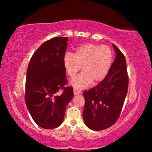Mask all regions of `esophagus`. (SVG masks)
Masks as SVG:
<instances>
[{"mask_svg":"<svg viewBox=\"0 0 152 152\" xmlns=\"http://www.w3.org/2000/svg\"><path fill=\"white\" fill-rule=\"evenodd\" d=\"M80 93H81L80 90H79V89H76V88H74V94L75 95V96H77V95L80 94Z\"/></svg>","mask_w":152,"mask_h":152,"instance_id":"obj_1","label":"esophagus"}]
</instances>
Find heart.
Returning <instances> with one entry per match:
<instances>
[{"mask_svg": "<svg viewBox=\"0 0 152 152\" xmlns=\"http://www.w3.org/2000/svg\"><path fill=\"white\" fill-rule=\"evenodd\" d=\"M114 61L113 52L107 45L89 42L76 48L74 54L66 53L63 65L68 76L74 78L80 69L83 72L71 80L72 86L78 89L88 87L94 81H102L107 75Z\"/></svg>", "mask_w": 152, "mask_h": 152, "instance_id": "obj_1", "label": "heart"}]
</instances>
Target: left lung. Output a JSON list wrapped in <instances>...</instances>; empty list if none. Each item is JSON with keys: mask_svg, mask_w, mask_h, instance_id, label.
Instances as JSON below:
<instances>
[{"mask_svg": "<svg viewBox=\"0 0 152 152\" xmlns=\"http://www.w3.org/2000/svg\"><path fill=\"white\" fill-rule=\"evenodd\" d=\"M116 56L107 76L96 86L83 92L85 125L94 131L110 127L121 113L127 94L129 78L125 56L113 44Z\"/></svg>", "mask_w": 152, "mask_h": 152, "instance_id": "8db88e82", "label": "left lung"}]
</instances>
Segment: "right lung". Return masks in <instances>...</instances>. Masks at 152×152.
I'll use <instances>...</instances> for the list:
<instances>
[{"label": "right lung", "instance_id": "add662e5", "mask_svg": "<svg viewBox=\"0 0 152 152\" xmlns=\"http://www.w3.org/2000/svg\"><path fill=\"white\" fill-rule=\"evenodd\" d=\"M67 41V37L47 40L34 52L27 67L25 103L34 122L44 129L61 125L66 107L74 97L73 87L65 86L63 57Z\"/></svg>", "mask_w": 152, "mask_h": 152}]
</instances>
